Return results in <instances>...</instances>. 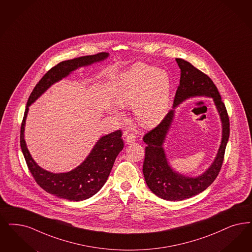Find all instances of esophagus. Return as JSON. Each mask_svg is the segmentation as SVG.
Returning <instances> with one entry per match:
<instances>
[{"mask_svg":"<svg viewBox=\"0 0 252 252\" xmlns=\"http://www.w3.org/2000/svg\"><path fill=\"white\" fill-rule=\"evenodd\" d=\"M136 139V135L133 134V133H127L126 134V142L127 144H130V143H133Z\"/></svg>","mask_w":252,"mask_h":252,"instance_id":"1","label":"esophagus"}]
</instances>
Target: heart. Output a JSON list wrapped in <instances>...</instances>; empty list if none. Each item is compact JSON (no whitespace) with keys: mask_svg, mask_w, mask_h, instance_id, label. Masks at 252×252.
<instances>
[{"mask_svg":"<svg viewBox=\"0 0 252 252\" xmlns=\"http://www.w3.org/2000/svg\"><path fill=\"white\" fill-rule=\"evenodd\" d=\"M170 91V77L164 70L138 63L121 75L113 99L121 107H132L135 121L140 126L152 128L166 114ZM112 112L121 116L116 109Z\"/></svg>","mask_w":252,"mask_h":252,"instance_id":"obj_1","label":"heart"}]
</instances>
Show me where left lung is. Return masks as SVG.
I'll list each match as a JSON object with an SVG mask.
<instances>
[{
	"label": "left lung",
	"mask_w": 252,
	"mask_h": 252,
	"mask_svg": "<svg viewBox=\"0 0 252 252\" xmlns=\"http://www.w3.org/2000/svg\"><path fill=\"white\" fill-rule=\"evenodd\" d=\"M180 68V81L170 110L157 127L143 137L148 145L143 163V174L149 189L167 201H182L197 195L210 186L218 177L223 162L226 145L230 135V122L225 104L211 78L182 59H176ZM206 95L214 98L223 124V138L217 157L205 173L196 178L185 177L172 170L167 163L162 146L178 104L191 96Z\"/></svg>",
	"instance_id": "8db88e82"
}]
</instances>
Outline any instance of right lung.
Instances as JSON below:
<instances>
[{
  "label": "right lung",
  "instance_id": "add662e5",
  "mask_svg": "<svg viewBox=\"0 0 252 252\" xmlns=\"http://www.w3.org/2000/svg\"><path fill=\"white\" fill-rule=\"evenodd\" d=\"M108 56V53L101 52L58 63L47 71L29 97L20 128V148L29 170L38 185L48 193L59 198L75 202L83 201L96 194L102 189L109 177L115 159L124 147L122 130H116L98 140L90 155L79 166L67 173L54 174L38 166L27 149L24 139V129L29 106L37 100L51 85L62 80L77 68L102 62Z\"/></svg>",
  "mask_w": 252,
  "mask_h": 252
}]
</instances>
